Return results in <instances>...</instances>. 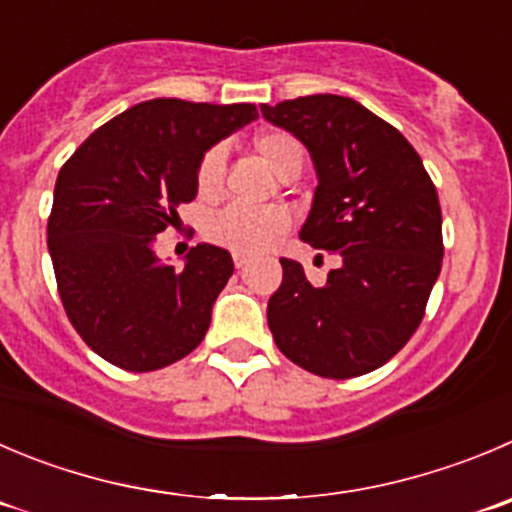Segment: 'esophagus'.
Here are the masks:
<instances>
[{
  "label": "esophagus",
  "mask_w": 512,
  "mask_h": 512,
  "mask_svg": "<svg viewBox=\"0 0 512 512\" xmlns=\"http://www.w3.org/2000/svg\"><path fill=\"white\" fill-rule=\"evenodd\" d=\"M248 264H251V256H248V253H233V266H236V269H246Z\"/></svg>",
  "instance_id": "esophagus-1"
}]
</instances>
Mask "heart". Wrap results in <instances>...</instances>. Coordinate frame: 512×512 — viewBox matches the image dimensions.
<instances>
[{"instance_id":"b5f03b06","label":"heart","mask_w":512,"mask_h":512,"mask_svg":"<svg viewBox=\"0 0 512 512\" xmlns=\"http://www.w3.org/2000/svg\"><path fill=\"white\" fill-rule=\"evenodd\" d=\"M256 150L271 170L281 178L286 168L304 163V148L289 133H264L256 138ZM226 175V148L213 145L203 153L196 168V191L203 201H213L223 191ZM291 226V218L284 208H246L228 206L208 216L203 233L216 246L233 253H259L274 246Z\"/></svg>"}]
</instances>
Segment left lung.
<instances>
[{"label":"left lung","instance_id":"1","mask_svg":"<svg viewBox=\"0 0 512 512\" xmlns=\"http://www.w3.org/2000/svg\"><path fill=\"white\" fill-rule=\"evenodd\" d=\"M309 150L319 186L301 241L342 256L321 286L281 259L269 329L286 357L326 379L382 367L410 342L442 269L435 183L407 138L352 97L261 105Z\"/></svg>","mask_w":512,"mask_h":512}]
</instances>
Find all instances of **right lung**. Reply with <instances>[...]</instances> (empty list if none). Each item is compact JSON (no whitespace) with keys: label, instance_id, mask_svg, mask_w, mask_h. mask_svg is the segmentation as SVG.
Returning <instances> with one entry per match:
<instances>
[{"label":"right lung","instance_id":"obj_1","mask_svg":"<svg viewBox=\"0 0 512 512\" xmlns=\"http://www.w3.org/2000/svg\"><path fill=\"white\" fill-rule=\"evenodd\" d=\"M256 118L251 102L158 97L97 128L62 165L47 246L67 319L105 362L153 372L203 342L231 253L198 243L175 269L153 243L196 198L203 153Z\"/></svg>","mask_w":512,"mask_h":512}]
</instances>
